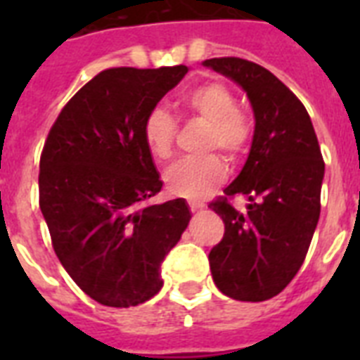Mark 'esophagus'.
Returning a JSON list of instances; mask_svg holds the SVG:
<instances>
[{
    "instance_id": "34e87169",
    "label": "esophagus",
    "mask_w": 360,
    "mask_h": 360,
    "mask_svg": "<svg viewBox=\"0 0 360 360\" xmlns=\"http://www.w3.org/2000/svg\"><path fill=\"white\" fill-rule=\"evenodd\" d=\"M188 205H191V211H198V209L203 207L202 202H188Z\"/></svg>"
}]
</instances>
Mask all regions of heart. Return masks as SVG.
Masks as SVG:
<instances>
[{
	"label": "heart",
	"mask_w": 360,
	"mask_h": 360,
	"mask_svg": "<svg viewBox=\"0 0 360 360\" xmlns=\"http://www.w3.org/2000/svg\"><path fill=\"white\" fill-rule=\"evenodd\" d=\"M179 104L186 112L209 121L205 149H220L228 158H237L246 151L252 140L250 117L240 112L230 87L220 82H207L183 93ZM177 123L162 106L153 108L143 121V140L157 160H168L174 155ZM228 166L219 155L186 158L168 168L164 183L169 194L181 198H200L226 179Z\"/></svg>",
	"instance_id": "heart-1"
}]
</instances>
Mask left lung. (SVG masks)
<instances>
[{
  "mask_svg": "<svg viewBox=\"0 0 360 360\" xmlns=\"http://www.w3.org/2000/svg\"><path fill=\"white\" fill-rule=\"evenodd\" d=\"M203 67L243 87L256 121L240 174L209 203L226 226L209 252L211 274L236 301H267L301 269L318 226L325 175L318 136L301 101L262 65L213 58ZM236 193L249 198L246 214L227 202Z\"/></svg>",
  "mask_w": 360,
  "mask_h": 360,
  "instance_id": "obj_1",
  "label": "left lung"
}]
</instances>
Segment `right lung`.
Wrapping results in <instances>:
<instances>
[{
	"label": "right lung",
	"mask_w": 360,
	"mask_h": 360,
	"mask_svg": "<svg viewBox=\"0 0 360 360\" xmlns=\"http://www.w3.org/2000/svg\"><path fill=\"white\" fill-rule=\"evenodd\" d=\"M186 72L185 65L103 70L65 104L44 141L39 205L53 250L104 307L157 295L160 263L191 222L183 198L146 203L162 181L143 140L147 114Z\"/></svg>",
	"instance_id": "right-lung-1"
}]
</instances>
